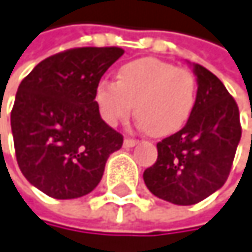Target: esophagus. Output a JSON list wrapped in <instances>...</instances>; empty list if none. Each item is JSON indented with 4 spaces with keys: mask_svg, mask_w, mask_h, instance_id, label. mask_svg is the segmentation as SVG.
<instances>
[{
    "mask_svg": "<svg viewBox=\"0 0 252 252\" xmlns=\"http://www.w3.org/2000/svg\"><path fill=\"white\" fill-rule=\"evenodd\" d=\"M139 142L137 140H134V139H125L124 140V146L125 148H133V146H136Z\"/></svg>",
    "mask_w": 252,
    "mask_h": 252,
    "instance_id": "obj_1",
    "label": "esophagus"
}]
</instances>
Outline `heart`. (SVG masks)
<instances>
[{
	"label": "heart",
	"instance_id": "obj_1",
	"mask_svg": "<svg viewBox=\"0 0 252 252\" xmlns=\"http://www.w3.org/2000/svg\"><path fill=\"white\" fill-rule=\"evenodd\" d=\"M195 93V77L189 70L157 58H140L121 65L116 82L101 80L95 88V103L113 127L127 119L136 104L139 127L163 137L187 124Z\"/></svg>",
	"mask_w": 252,
	"mask_h": 252
}]
</instances>
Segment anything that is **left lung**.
Instances as JSON below:
<instances>
[{"instance_id": "1", "label": "left lung", "mask_w": 252, "mask_h": 252, "mask_svg": "<svg viewBox=\"0 0 252 252\" xmlns=\"http://www.w3.org/2000/svg\"><path fill=\"white\" fill-rule=\"evenodd\" d=\"M195 104L185 127L157 143L158 158L145 170L148 189L173 205H195L218 191L230 173L242 128L236 101L222 82L199 64Z\"/></svg>"}]
</instances>
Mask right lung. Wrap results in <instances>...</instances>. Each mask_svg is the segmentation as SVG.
Instances as JSON below:
<instances>
[{"mask_svg":"<svg viewBox=\"0 0 252 252\" xmlns=\"http://www.w3.org/2000/svg\"><path fill=\"white\" fill-rule=\"evenodd\" d=\"M121 47H79L49 57L17 88L10 122L27 181L53 199H77L101 181L122 136L101 119L95 88Z\"/></svg>","mask_w":252,"mask_h":252,"instance_id":"obj_1","label":"right lung"}]
</instances>
